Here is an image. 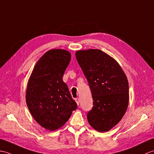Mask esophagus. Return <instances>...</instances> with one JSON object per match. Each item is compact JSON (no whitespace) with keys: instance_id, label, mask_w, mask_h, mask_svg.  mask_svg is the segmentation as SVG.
I'll list each match as a JSON object with an SVG mask.
<instances>
[{"instance_id":"34e87169","label":"esophagus","mask_w":154,"mask_h":154,"mask_svg":"<svg viewBox=\"0 0 154 154\" xmlns=\"http://www.w3.org/2000/svg\"><path fill=\"white\" fill-rule=\"evenodd\" d=\"M75 101H76L77 105H79V104H80V99L79 98H76V99H75Z\"/></svg>"}]
</instances>
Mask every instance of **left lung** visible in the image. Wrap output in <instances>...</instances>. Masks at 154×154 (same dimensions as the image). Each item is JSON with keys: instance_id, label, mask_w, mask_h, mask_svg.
Here are the masks:
<instances>
[{"instance_id": "obj_1", "label": "left lung", "mask_w": 154, "mask_h": 154, "mask_svg": "<svg viewBox=\"0 0 154 154\" xmlns=\"http://www.w3.org/2000/svg\"><path fill=\"white\" fill-rule=\"evenodd\" d=\"M76 57L94 100L93 108L87 115L88 122L99 132L109 131L127 109V78L117 61L100 49L78 51Z\"/></svg>"}]
</instances>
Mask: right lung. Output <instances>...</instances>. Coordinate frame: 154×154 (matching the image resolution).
<instances>
[{
    "mask_svg": "<svg viewBox=\"0 0 154 154\" xmlns=\"http://www.w3.org/2000/svg\"><path fill=\"white\" fill-rule=\"evenodd\" d=\"M70 59L68 51L49 50L37 61L28 80L29 111L37 123L50 131L64 125L78 107L63 80Z\"/></svg>",
    "mask_w": 154,
    "mask_h": 154,
    "instance_id": "1",
    "label": "right lung"
}]
</instances>
